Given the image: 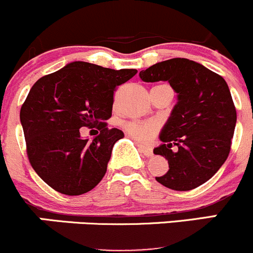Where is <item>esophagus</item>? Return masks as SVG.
Wrapping results in <instances>:
<instances>
[{
  "label": "esophagus",
  "instance_id": "34e87169",
  "mask_svg": "<svg viewBox=\"0 0 253 253\" xmlns=\"http://www.w3.org/2000/svg\"><path fill=\"white\" fill-rule=\"evenodd\" d=\"M137 147H139V150L145 155V156H152V155H154V150H152L151 146L139 144L137 145Z\"/></svg>",
  "mask_w": 253,
  "mask_h": 253
}]
</instances>
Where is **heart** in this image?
I'll use <instances>...</instances> for the list:
<instances>
[{"label":"heart","mask_w":253,"mask_h":253,"mask_svg":"<svg viewBox=\"0 0 253 253\" xmlns=\"http://www.w3.org/2000/svg\"><path fill=\"white\" fill-rule=\"evenodd\" d=\"M124 130L136 141L147 142L157 134L159 126L155 122H129Z\"/></svg>","instance_id":"heart-1"}]
</instances>
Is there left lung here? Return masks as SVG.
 Returning <instances> with one entry per match:
<instances>
[{"instance_id":"8db88e82","label":"left lung","mask_w":253,"mask_h":253,"mask_svg":"<svg viewBox=\"0 0 253 253\" xmlns=\"http://www.w3.org/2000/svg\"><path fill=\"white\" fill-rule=\"evenodd\" d=\"M145 82L167 81L178 93L154 154L169 161L156 177L173 191H191L206 183L226 161L236 126V108L220 75L188 59L157 62L140 71Z\"/></svg>"}]
</instances>
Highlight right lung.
Segmentation results:
<instances>
[{"instance_id": "right-lung-1", "label": "right lung", "mask_w": 253, "mask_h": 253, "mask_svg": "<svg viewBox=\"0 0 253 253\" xmlns=\"http://www.w3.org/2000/svg\"><path fill=\"white\" fill-rule=\"evenodd\" d=\"M136 72L75 61L33 84L19 117L27 156L47 186L80 196L102 181L112 149L124 136L106 123L112 117L114 92ZM82 126L94 127L100 134L93 140L82 139Z\"/></svg>"}]
</instances>
